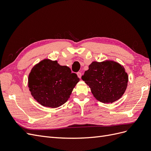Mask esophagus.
<instances>
[{"label":"esophagus","instance_id":"34e87169","mask_svg":"<svg viewBox=\"0 0 151 151\" xmlns=\"http://www.w3.org/2000/svg\"><path fill=\"white\" fill-rule=\"evenodd\" d=\"M77 76H78V77L79 78H81V76H82V74H81V72H78L77 73Z\"/></svg>","mask_w":151,"mask_h":151}]
</instances>
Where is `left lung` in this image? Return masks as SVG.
Returning a JSON list of instances; mask_svg holds the SVG:
<instances>
[{
  "mask_svg": "<svg viewBox=\"0 0 151 151\" xmlns=\"http://www.w3.org/2000/svg\"><path fill=\"white\" fill-rule=\"evenodd\" d=\"M94 97L104 103L119 99L127 88L129 76L125 68L113 60L93 62L82 76Z\"/></svg>",
  "mask_w": 151,
  "mask_h": 151,
  "instance_id": "left-lung-1",
  "label": "left lung"
}]
</instances>
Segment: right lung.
Here are the masks:
<instances>
[{
  "instance_id": "right-lung-1",
  "label": "right lung",
  "mask_w": 151,
  "mask_h": 151,
  "mask_svg": "<svg viewBox=\"0 0 151 151\" xmlns=\"http://www.w3.org/2000/svg\"><path fill=\"white\" fill-rule=\"evenodd\" d=\"M79 81L67 66L57 60L44 59L36 64L28 76V87L32 96L45 107L57 108L67 102L73 89Z\"/></svg>"
}]
</instances>
